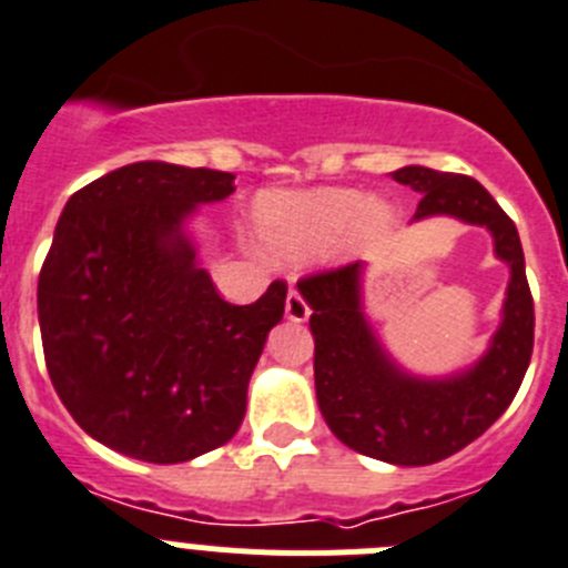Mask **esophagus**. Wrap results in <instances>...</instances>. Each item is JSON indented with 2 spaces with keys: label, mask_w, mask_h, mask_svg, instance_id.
Returning a JSON list of instances; mask_svg holds the SVG:
<instances>
[{
  "label": "esophagus",
  "mask_w": 568,
  "mask_h": 568,
  "mask_svg": "<svg viewBox=\"0 0 568 568\" xmlns=\"http://www.w3.org/2000/svg\"><path fill=\"white\" fill-rule=\"evenodd\" d=\"M287 318L290 321H307L310 318V304L304 301V295H301L295 287L287 293Z\"/></svg>",
  "instance_id": "obj_1"
}]
</instances>
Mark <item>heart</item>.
Here are the masks:
<instances>
[{"label": "heart", "instance_id": "1", "mask_svg": "<svg viewBox=\"0 0 568 568\" xmlns=\"http://www.w3.org/2000/svg\"><path fill=\"white\" fill-rule=\"evenodd\" d=\"M253 222L270 253L301 258L344 239L349 244L378 239L389 227V210L369 204L358 190H273L255 199Z\"/></svg>", "mask_w": 568, "mask_h": 568}]
</instances>
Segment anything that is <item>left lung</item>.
<instances>
[{
  "label": "left lung",
  "mask_w": 568,
  "mask_h": 568,
  "mask_svg": "<svg viewBox=\"0 0 568 568\" xmlns=\"http://www.w3.org/2000/svg\"><path fill=\"white\" fill-rule=\"evenodd\" d=\"M393 179L424 195L415 219L455 215L480 224L511 270L504 324L489 353L469 373L444 381L413 378L386 358L361 313V261L298 278V293L313 310L315 395L335 438L386 464L426 466L480 438L518 395L535 346V301L518 227L484 184L418 164L395 170Z\"/></svg>",
  "instance_id": "1"
}]
</instances>
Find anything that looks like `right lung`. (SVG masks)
Masks as SVG:
<instances>
[{
    "label": "right lung",
    "mask_w": 568,
    "mask_h": 568,
    "mask_svg": "<svg viewBox=\"0 0 568 568\" xmlns=\"http://www.w3.org/2000/svg\"><path fill=\"white\" fill-rule=\"evenodd\" d=\"M233 173L135 162L70 195L39 273L53 389L90 438L148 464L219 449L284 315L287 281L255 304L219 295L182 222L233 193Z\"/></svg>",
    "instance_id": "right-lung-1"
}]
</instances>
